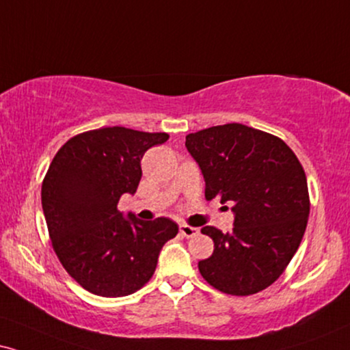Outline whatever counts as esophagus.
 Listing matches in <instances>:
<instances>
[{"instance_id":"esophagus-1","label":"esophagus","mask_w":350,"mask_h":350,"mask_svg":"<svg viewBox=\"0 0 350 350\" xmlns=\"http://www.w3.org/2000/svg\"><path fill=\"white\" fill-rule=\"evenodd\" d=\"M179 231H180V234H183L184 237H193V236H197V234H198V231H200V229H198V228H192V226H189V224H180Z\"/></svg>"}]
</instances>
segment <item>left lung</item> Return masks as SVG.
I'll return each mask as SVG.
<instances>
[{"label":"left lung","mask_w":350,"mask_h":350,"mask_svg":"<svg viewBox=\"0 0 350 350\" xmlns=\"http://www.w3.org/2000/svg\"><path fill=\"white\" fill-rule=\"evenodd\" d=\"M185 147L200 167L208 200L234 205L231 232L202 228L215 250L198 262L200 274L226 294L267 289L293 260L307 228L302 165L281 139L239 122L189 134Z\"/></svg>","instance_id":"8db88e82"}]
</instances>
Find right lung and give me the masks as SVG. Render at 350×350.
Segmentation results:
<instances>
[{
	"label": "right lung",
	"mask_w": 350,
	"mask_h": 350,
	"mask_svg": "<svg viewBox=\"0 0 350 350\" xmlns=\"http://www.w3.org/2000/svg\"><path fill=\"white\" fill-rule=\"evenodd\" d=\"M167 139L165 132L103 127L72 137L53 158L42 185L43 215L61 265L88 293L134 294L178 234L170 218L142 221L118 210L121 196L139 187L145 152Z\"/></svg>",
	"instance_id": "1"
}]
</instances>
